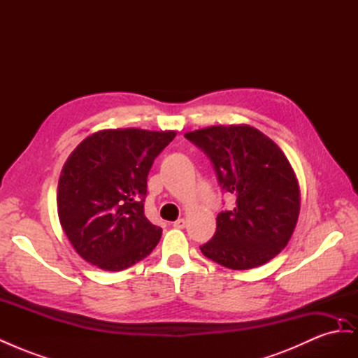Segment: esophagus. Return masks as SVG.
<instances>
[{
	"label": "esophagus",
	"mask_w": 358,
	"mask_h": 358,
	"mask_svg": "<svg viewBox=\"0 0 358 358\" xmlns=\"http://www.w3.org/2000/svg\"><path fill=\"white\" fill-rule=\"evenodd\" d=\"M185 225H187V221L183 220V218H180V220L173 222V227H176V229H185Z\"/></svg>",
	"instance_id": "esophagus-1"
}]
</instances>
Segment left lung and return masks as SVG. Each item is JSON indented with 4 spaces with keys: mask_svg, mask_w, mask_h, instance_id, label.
Instances as JSON below:
<instances>
[{
    "mask_svg": "<svg viewBox=\"0 0 358 358\" xmlns=\"http://www.w3.org/2000/svg\"><path fill=\"white\" fill-rule=\"evenodd\" d=\"M185 137L208 154L222 189L236 196V208L216 216L203 255L233 270L270 262L289 242L300 213L299 180L282 149L246 124L213 125Z\"/></svg>",
    "mask_w": 358,
    "mask_h": 358,
    "instance_id": "8db88e82",
    "label": "left lung"
}]
</instances>
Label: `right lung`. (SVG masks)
Here are the masks:
<instances>
[{
  "instance_id": "add662e5",
  "label": "right lung",
  "mask_w": 358,
  "mask_h": 358,
  "mask_svg": "<svg viewBox=\"0 0 358 358\" xmlns=\"http://www.w3.org/2000/svg\"><path fill=\"white\" fill-rule=\"evenodd\" d=\"M176 131L101 129L76 146L61 170L58 216L85 262L119 272L148 257L162 230L145 216L148 173Z\"/></svg>"
}]
</instances>
